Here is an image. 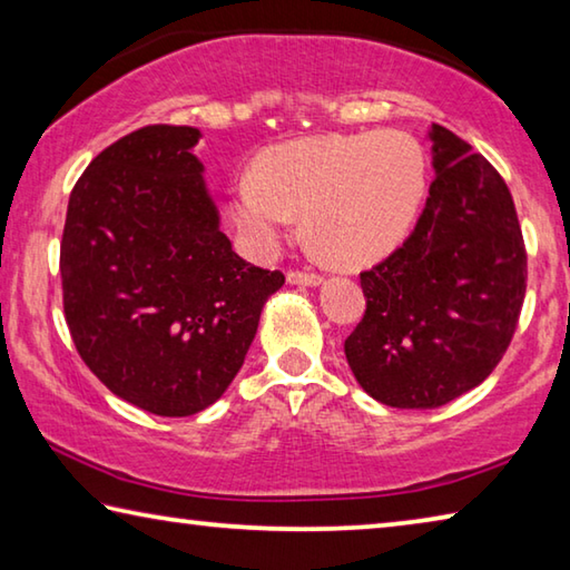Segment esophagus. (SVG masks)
<instances>
[{"label": "esophagus", "instance_id": "1", "mask_svg": "<svg viewBox=\"0 0 570 570\" xmlns=\"http://www.w3.org/2000/svg\"><path fill=\"white\" fill-rule=\"evenodd\" d=\"M322 274L316 272H298V268H292V272L286 274V282L288 284H298V286H316L322 284Z\"/></svg>", "mask_w": 570, "mask_h": 570}]
</instances>
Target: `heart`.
Instances as JSON below:
<instances>
[{
	"label": "heart",
	"mask_w": 570,
	"mask_h": 570,
	"mask_svg": "<svg viewBox=\"0 0 570 570\" xmlns=\"http://www.w3.org/2000/svg\"><path fill=\"white\" fill-rule=\"evenodd\" d=\"M428 188L420 142L402 130L330 132L268 148L254 178L236 180L230 214L258 254L272 250L292 216L308 248L336 266L387 256L410 234Z\"/></svg>",
	"instance_id": "1"
}]
</instances>
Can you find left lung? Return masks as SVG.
Instances as JSON below:
<instances>
[{"instance_id":"1","label":"left lung","mask_w":570,"mask_h":570,"mask_svg":"<svg viewBox=\"0 0 570 570\" xmlns=\"http://www.w3.org/2000/svg\"><path fill=\"white\" fill-rule=\"evenodd\" d=\"M435 180L407 240L360 274L366 308L344 354L366 394L432 410L488 377L518 330L528 254L500 173L432 125Z\"/></svg>"}]
</instances>
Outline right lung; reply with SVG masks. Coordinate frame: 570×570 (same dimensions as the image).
Returning <instances> with one entry per match:
<instances>
[{
	"label": "right lung",
	"instance_id": "obj_1",
	"mask_svg": "<svg viewBox=\"0 0 570 570\" xmlns=\"http://www.w3.org/2000/svg\"><path fill=\"white\" fill-rule=\"evenodd\" d=\"M188 125H146L75 183L60 244L62 304L82 362L160 417L214 404L284 284L240 258L210 200Z\"/></svg>",
	"mask_w": 570,
	"mask_h": 570
}]
</instances>
